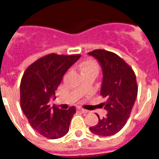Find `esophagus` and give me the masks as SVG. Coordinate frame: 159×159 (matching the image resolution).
<instances>
[{"mask_svg": "<svg viewBox=\"0 0 159 159\" xmlns=\"http://www.w3.org/2000/svg\"><path fill=\"white\" fill-rule=\"evenodd\" d=\"M78 111H80L82 113H88V111L85 110V109H83V108H78Z\"/></svg>", "mask_w": 159, "mask_h": 159, "instance_id": "obj_1", "label": "esophagus"}]
</instances>
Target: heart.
I'll return each mask as SVG.
<instances>
[{
    "label": "heart",
    "mask_w": 159,
    "mask_h": 159,
    "mask_svg": "<svg viewBox=\"0 0 159 159\" xmlns=\"http://www.w3.org/2000/svg\"><path fill=\"white\" fill-rule=\"evenodd\" d=\"M80 69L82 73L89 72V71H95L99 72V64L94 60H88L80 65Z\"/></svg>",
    "instance_id": "obj_1"
}]
</instances>
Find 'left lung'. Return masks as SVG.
Listing matches in <instances>:
<instances>
[{
	"mask_svg": "<svg viewBox=\"0 0 159 159\" xmlns=\"http://www.w3.org/2000/svg\"><path fill=\"white\" fill-rule=\"evenodd\" d=\"M100 64L102 83L100 95L107 100L103 103L108 111L106 117L90 127L91 131L100 136H111L121 130L129 119L138 94L136 76L131 67L116 53L103 49L88 52Z\"/></svg>",
	"mask_w": 159,
	"mask_h": 159,
	"instance_id": "8db88e82",
	"label": "left lung"
}]
</instances>
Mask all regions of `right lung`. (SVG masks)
<instances>
[{
    "mask_svg": "<svg viewBox=\"0 0 159 159\" xmlns=\"http://www.w3.org/2000/svg\"><path fill=\"white\" fill-rule=\"evenodd\" d=\"M80 55L48 54L25 70L20 81V107L34 130L49 139L63 137L69 130L75 107L61 110L49 105L66 71Z\"/></svg>",
    "mask_w": 159,
    "mask_h": 159,
    "instance_id": "add662e5",
    "label": "right lung"
}]
</instances>
